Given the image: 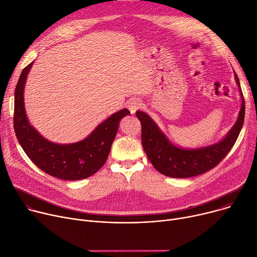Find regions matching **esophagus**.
Returning a JSON list of instances; mask_svg holds the SVG:
<instances>
[{
	"mask_svg": "<svg viewBox=\"0 0 257 257\" xmlns=\"http://www.w3.org/2000/svg\"><path fill=\"white\" fill-rule=\"evenodd\" d=\"M141 107H142V103H141V101L139 99H131L127 102V109L130 110V112L132 114L136 113V111L139 110Z\"/></svg>",
	"mask_w": 257,
	"mask_h": 257,
	"instance_id": "esophagus-1",
	"label": "esophagus"
}]
</instances>
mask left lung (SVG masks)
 <instances>
[{
  "instance_id": "8db88e82",
  "label": "left lung",
  "mask_w": 257,
  "mask_h": 257,
  "mask_svg": "<svg viewBox=\"0 0 257 257\" xmlns=\"http://www.w3.org/2000/svg\"><path fill=\"white\" fill-rule=\"evenodd\" d=\"M234 78L239 87L242 105L232 128L216 144L196 149L177 147L167 139L150 116L142 111L136 112L142 126L141 139L144 152L160 173L174 178L197 176L216 167L227 156L243 127L245 118V99L236 73Z\"/></svg>"
}]
</instances>
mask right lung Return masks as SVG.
Listing matches in <instances>:
<instances>
[{
  "mask_svg": "<svg viewBox=\"0 0 257 257\" xmlns=\"http://www.w3.org/2000/svg\"><path fill=\"white\" fill-rule=\"evenodd\" d=\"M32 65L33 62L23 69L14 92L13 125L19 143L29 159L52 176L64 180H79L93 175L109 157L120 120L131 112L122 109L114 113L80 142H50L30 124L25 111L24 90Z\"/></svg>",
  "mask_w": 257,
  "mask_h": 257,
  "instance_id": "add662e5",
  "label": "right lung"
}]
</instances>
